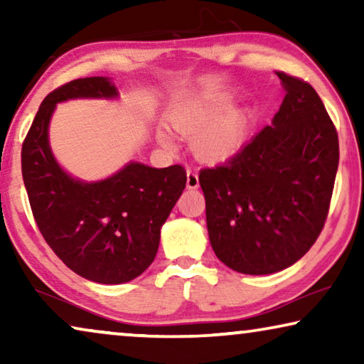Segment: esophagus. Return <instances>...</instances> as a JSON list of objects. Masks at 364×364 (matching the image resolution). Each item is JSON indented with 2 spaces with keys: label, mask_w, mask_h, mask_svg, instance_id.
Returning <instances> with one entry per match:
<instances>
[{
  "label": "esophagus",
  "mask_w": 364,
  "mask_h": 364,
  "mask_svg": "<svg viewBox=\"0 0 364 364\" xmlns=\"http://www.w3.org/2000/svg\"><path fill=\"white\" fill-rule=\"evenodd\" d=\"M198 187V176L193 168H187V188Z\"/></svg>",
  "instance_id": "1"
}]
</instances>
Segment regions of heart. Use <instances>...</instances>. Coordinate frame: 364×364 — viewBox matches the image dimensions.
<instances>
[{"mask_svg":"<svg viewBox=\"0 0 364 364\" xmlns=\"http://www.w3.org/2000/svg\"><path fill=\"white\" fill-rule=\"evenodd\" d=\"M223 109L220 106H193L181 109L172 116V122L178 131L187 136H197V156L208 162L225 161L240 147L245 121L240 116L222 118ZM164 144H171L166 132L159 134Z\"/></svg>","mask_w":364,"mask_h":364,"instance_id":"obj_1","label":"heart"}]
</instances>
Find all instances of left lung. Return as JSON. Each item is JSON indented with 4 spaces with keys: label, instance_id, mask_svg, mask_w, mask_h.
Masks as SVG:
<instances>
[{
    "label": "left lung",
    "instance_id": "left-lung-1",
    "mask_svg": "<svg viewBox=\"0 0 364 364\" xmlns=\"http://www.w3.org/2000/svg\"><path fill=\"white\" fill-rule=\"evenodd\" d=\"M285 97L225 164L198 173L218 260L247 275L293 265L325 227L340 161L338 132L310 82L275 71Z\"/></svg>",
    "mask_w": 364,
    "mask_h": 364
}]
</instances>
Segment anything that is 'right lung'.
Instances as JSON below:
<instances>
[{
  "label": "right lung",
  "mask_w": 364,
  "mask_h": 364,
  "mask_svg": "<svg viewBox=\"0 0 364 364\" xmlns=\"http://www.w3.org/2000/svg\"><path fill=\"white\" fill-rule=\"evenodd\" d=\"M106 77H82L49 92L24 137L21 171L36 225L51 250L74 273L116 285L141 275L156 258L161 227L186 188L182 166L129 164L106 181L84 183L54 161L48 124L56 102L114 97Z\"/></svg>",
  "instance_id": "add662e5"
}]
</instances>
